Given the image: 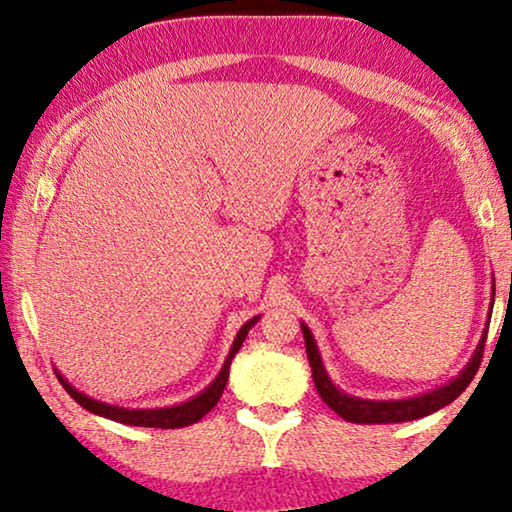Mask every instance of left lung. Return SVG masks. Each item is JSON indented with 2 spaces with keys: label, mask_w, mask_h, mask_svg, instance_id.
I'll return each instance as SVG.
<instances>
[{
  "label": "left lung",
  "mask_w": 512,
  "mask_h": 512,
  "mask_svg": "<svg viewBox=\"0 0 512 512\" xmlns=\"http://www.w3.org/2000/svg\"><path fill=\"white\" fill-rule=\"evenodd\" d=\"M492 307H494V298H492V305H489V317H492ZM300 328H303L307 361H310L314 387H317L321 401H324L333 412H338L345 422H354V424L412 422V419L426 417V415H431V412L450 405L454 398H457L461 391L471 384L475 373H478L480 361H482V349H485V340H487V328H485V333H482V338L478 342V347H475L471 361L466 363V368L461 370L457 377H452V380L443 384V387L424 391V394H419V396L401 398V401H370V398L352 396V394H347V391L335 387L333 380L326 373L324 361H321L319 347H317V342H314L312 331L307 328V324H303V321H300Z\"/></svg>",
  "instance_id": "obj_1"
}]
</instances>
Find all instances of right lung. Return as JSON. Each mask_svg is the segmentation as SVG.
Returning a JSON list of instances; mask_svg holds the SVG:
<instances>
[{
	"label": "right lung",
	"mask_w": 512,
	"mask_h": 512,
	"mask_svg": "<svg viewBox=\"0 0 512 512\" xmlns=\"http://www.w3.org/2000/svg\"><path fill=\"white\" fill-rule=\"evenodd\" d=\"M258 319H261V317L249 319L247 324H244L240 331H237L235 340H233V347H230V352L226 356V361H223L219 375H216L214 380L209 382V387H205L198 396L188 398V401L179 403V405H167V408H121V405H109V403L95 401V398L81 394L79 389L72 387V384H69L65 377L58 373V368H55V375H58V380H60L62 387H65L67 394L72 396L74 401L81 405V408L93 412V415L114 419V422L128 424V426H151V429H179V426H188V424L200 422V419L205 417L216 403H219L223 389H226L228 375H230V363H233L235 354L240 352L244 338H247L251 326H254Z\"/></svg>",
	"instance_id": "right-lung-1"
}]
</instances>
